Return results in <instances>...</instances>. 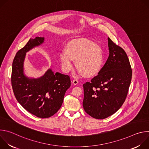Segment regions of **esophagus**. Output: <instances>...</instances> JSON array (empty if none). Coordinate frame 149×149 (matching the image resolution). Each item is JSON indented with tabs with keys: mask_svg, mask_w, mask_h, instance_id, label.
Wrapping results in <instances>:
<instances>
[{
	"mask_svg": "<svg viewBox=\"0 0 149 149\" xmlns=\"http://www.w3.org/2000/svg\"><path fill=\"white\" fill-rule=\"evenodd\" d=\"M72 84L74 85H77L78 84V81L77 79H74L72 81Z\"/></svg>",
	"mask_w": 149,
	"mask_h": 149,
	"instance_id": "obj_1",
	"label": "esophagus"
}]
</instances>
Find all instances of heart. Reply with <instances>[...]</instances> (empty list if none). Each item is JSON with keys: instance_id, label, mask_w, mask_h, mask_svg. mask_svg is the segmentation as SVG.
Returning a JSON list of instances; mask_svg holds the SVG:
<instances>
[{"instance_id": "obj_1", "label": "heart", "mask_w": 149, "mask_h": 149, "mask_svg": "<svg viewBox=\"0 0 149 149\" xmlns=\"http://www.w3.org/2000/svg\"><path fill=\"white\" fill-rule=\"evenodd\" d=\"M62 69L69 72L73 68V60L81 74L93 76L101 70L104 55L101 48L92 41L80 38L70 41L65 49H62L59 55Z\"/></svg>"}]
</instances>
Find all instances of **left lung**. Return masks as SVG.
<instances>
[{
  "label": "left lung",
  "mask_w": 149,
  "mask_h": 149,
  "mask_svg": "<svg viewBox=\"0 0 149 149\" xmlns=\"http://www.w3.org/2000/svg\"><path fill=\"white\" fill-rule=\"evenodd\" d=\"M109 56L90 82L83 84L84 109L96 119H104L120 109L128 93L132 70L124 50L108 38Z\"/></svg>",
  "instance_id": "1"
}]
</instances>
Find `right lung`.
<instances>
[{
    "label": "right lung",
    "mask_w": 149,
    "mask_h": 149,
    "mask_svg": "<svg viewBox=\"0 0 149 149\" xmlns=\"http://www.w3.org/2000/svg\"><path fill=\"white\" fill-rule=\"evenodd\" d=\"M44 38L30 39L26 45L16 53L12 69L11 82L18 102L30 113L39 118H48L61 108L65 92L71 86L67 75L55 74L49 69L40 78H29L24 72L26 53L44 43Z\"/></svg>",
    "instance_id": "right-lung-1"
}]
</instances>
